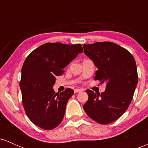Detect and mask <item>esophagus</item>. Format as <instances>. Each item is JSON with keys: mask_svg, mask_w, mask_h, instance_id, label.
<instances>
[{"mask_svg": "<svg viewBox=\"0 0 148 148\" xmlns=\"http://www.w3.org/2000/svg\"><path fill=\"white\" fill-rule=\"evenodd\" d=\"M83 90L82 89H78V88H76V89L74 90V93H78V92H82Z\"/></svg>", "mask_w": 148, "mask_h": 148, "instance_id": "34e87169", "label": "esophagus"}]
</instances>
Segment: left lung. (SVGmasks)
Masks as SVG:
<instances>
[{
	"label": "left lung",
	"mask_w": 148,
	"mask_h": 148,
	"mask_svg": "<svg viewBox=\"0 0 148 148\" xmlns=\"http://www.w3.org/2000/svg\"><path fill=\"white\" fill-rule=\"evenodd\" d=\"M84 53L97 68L95 80L106 82L103 92L87 90L88 100L84 111L101 125L115 121L130 106L138 84V73L133 56L127 49L113 42L84 45Z\"/></svg>",
	"instance_id": "8db88e82"
}]
</instances>
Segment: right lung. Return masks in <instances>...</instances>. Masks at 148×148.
<instances>
[{
    "label": "right lung",
    "mask_w": 148,
    "mask_h": 148,
    "mask_svg": "<svg viewBox=\"0 0 148 148\" xmlns=\"http://www.w3.org/2000/svg\"><path fill=\"white\" fill-rule=\"evenodd\" d=\"M82 52L80 44L46 43L25 60L19 84L22 102L27 116L37 127L51 130L61 123L74 90L67 88L59 94L53 86L56 77L62 75L64 67Z\"/></svg>",
    "instance_id": "right-lung-1"
}]
</instances>
